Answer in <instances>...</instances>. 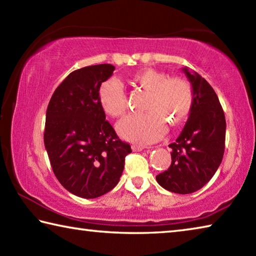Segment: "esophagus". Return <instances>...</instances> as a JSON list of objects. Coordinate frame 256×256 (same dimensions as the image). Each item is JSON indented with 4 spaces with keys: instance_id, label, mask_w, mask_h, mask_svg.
<instances>
[{
    "instance_id": "1",
    "label": "esophagus",
    "mask_w": 256,
    "mask_h": 256,
    "mask_svg": "<svg viewBox=\"0 0 256 256\" xmlns=\"http://www.w3.org/2000/svg\"><path fill=\"white\" fill-rule=\"evenodd\" d=\"M133 151H142L144 149H146V146H138V144H133L132 146Z\"/></svg>"
}]
</instances>
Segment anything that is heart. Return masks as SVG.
Returning <instances> with one entry per match:
<instances>
[{
	"label": "heart",
	"mask_w": 256,
	"mask_h": 256,
	"mask_svg": "<svg viewBox=\"0 0 256 256\" xmlns=\"http://www.w3.org/2000/svg\"><path fill=\"white\" fill-rule=\"evenodd\" d=\"M134 84L150 94L146 110L141 115H128L118 123V132L132 144H148L159 140L167 131V124L176 128L188 120L193 107L194 94L190 82L170 78L167 73L144 68L132 76ZM99 105L112 118L126 110L123 84L115 78L102 82L98 92Z\"/></svg>",
	"instance_id": "obj_1"
}]
</instances>
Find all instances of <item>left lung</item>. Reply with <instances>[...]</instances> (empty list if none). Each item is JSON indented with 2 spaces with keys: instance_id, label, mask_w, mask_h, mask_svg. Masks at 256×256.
Segmentation results:
<instances>
[{
  "instance_id": "1",
  "label": "left lung",
  "mask_w": 256,
  "mask_h": 256,
  "mask_svg": "<svg viewBox=\"0 0 256 256\" xmlns=\"http://www.w3.org/2000/svg\"><path fill=\"white\" fill-rule=\"evenodd\" d=\"M193 89L194 100L183 131L170 144L172 164L156 176L164 190L190 194L202 188L222 162L226 120L218 96L196 71L182 68Z\"/></svg>"
}]
</instances>
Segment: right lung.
<instances>
[{
    "label": "right lung",
    "mask_w": 256,
    "mask_h": 256,
    "mask_svg": "<svg viewBox=\"0 0 256 256\" xmlns=\"http://www.w3.org/2000/svg\"><path fill=\"white\" fill-rule=\"evenodd\" d=\"M115 66L97 64L70 73L52 96L44 144L56 178L76 196L110 192L122 176L131 146L120 140L99 105L98 92Z\"/></svg>",
    "instance_id": "right-lung-1"
}]
</instances>
